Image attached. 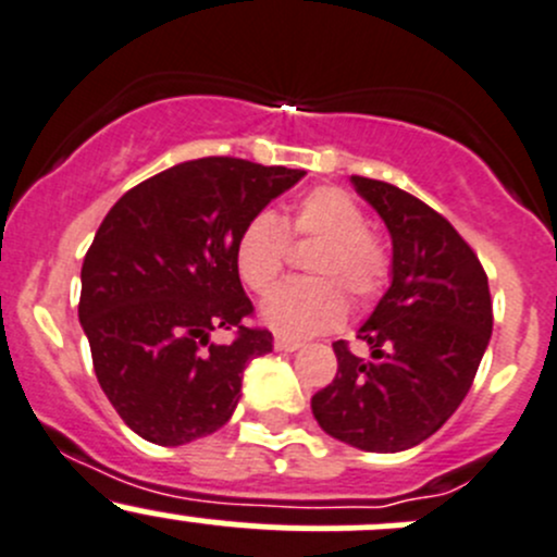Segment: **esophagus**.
Returning a JSON list of instances; mask_svg holds the SVG:
<instances>
[{"mask_svg": "<svg viewBox=\"0 0 557 557\" xmlns=\"http://www.w3.org/2000/svg\"><path fill=\"white\" fill-rule=\"evenodd\" d=\"M299 347H301V342L288 339V336H274V350L294 352V350H299Z\"/></svg>", "mask_w": 557, "mask_h": 557, "instance_id": "obj_1", "label": "esophagus"}]
</instances>
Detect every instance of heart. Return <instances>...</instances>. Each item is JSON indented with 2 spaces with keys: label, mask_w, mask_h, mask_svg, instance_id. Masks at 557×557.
I'll return each mask as SVG.
<instances>
[{
  "label": "heart",
  "mask_w": 557,
  "mask_h": 557,
  "mask_svg": "<svg viewBox=\"0 0 557 557\" xmlns=\"http://www.w3.org/2000/svg\"><path fill=\"white\" fill-rule=\"evenodd\" d=\"M288 228L296 239H318L307 258V269L318 277L290 280L280 285L261 307L263 323L288 336H310L329 331L345 318V294L369 301L387 285L393 252L387 239L367 226V212L356 196L336 185H320L296 205L290 221L274 212H256L239 232L234 263L243 283L256 294H267L288 261Z\"/></svg>",
  "instance_id": "heart-1"
}]
</instances>
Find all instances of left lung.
Returning a JSON list of instances; mask_svg holds the SVG:
<instances>
[{"instance_id": "obj_1", "label": "left lung", "mask_w": 557, "mask_h": 557, "mask_svg": "<svg viewBox=\"0 0 557 557\" xmlns=\"http://www.w3.org/2000/svg\"><path fill=\"white\" fill-rule=\"evenodd\" d=\"M393 239V283L358 339L334 342L336 377L312 396L325 434L367 453H401L447 423L469 393L493 331L487 274L453 223L383 180L352 174Z\"/></svg>"}]
</instances>
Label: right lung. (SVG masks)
Returning <instances> with one entry per match:
<instances>
[{"instance_id": "add662e5", "label": "right lung", "mask_w": 557, "mask_h": 557, "mask_svg": "<svg viewBox=\"0 0 557 557\" xmlns=\"http://www.w3.org/2000/svg\"><path fill=\"white\" fill-rule=\"evenodd\" d=\"M305 170L207 156L115 201L83 261L81 314L94 372L123 423L161 447L228 423L243 372L272 350L239 283V232ZM232 330L215 346L211 334Z\"/></svg>"}]
</instances>
